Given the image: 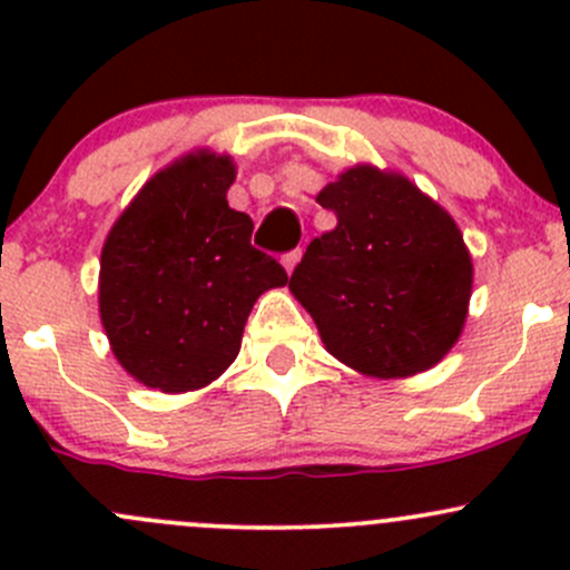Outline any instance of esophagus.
I'll return each mask as SVG.
<instances>
[{
  "label": "esophagus",
  "instance_id": "1",
  "mask_svg": "<svg viewBox=\"0 0 570 570\" xmlns=\"http://www.w3.org/2000/svg\"><path fill=\"white\" fill-rule=\"evenodd\" d=\"M301 256H303V250H301V248H297V250H289V253H284V258H281V262H284L286 273H292V269L297 267V262H301Z\"/></svg>",
  "mask_w": 570,
  "mask_h": 570
}]
</instances>
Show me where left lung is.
I'll list each match as a JSON object with an SVG mask.
<instances>
[{
    "instance_id": "1",
    "label": "left lung",
    "mask_w": 570,
    "mask_h": 570,
    "mask_svg": "<svg viewBox=\"0 0 570 570\" xmlns=\"http://www.w3.org/2000/svg\"><path fill=\"white\" fill-rule=\"evenodd\" d=\"M317 200L336 228L308 245L289 289L327 353L383 381L439 364L461 336L474 281L450 212L372 165L344 170Z\"/></svg>"
}]
</instances>
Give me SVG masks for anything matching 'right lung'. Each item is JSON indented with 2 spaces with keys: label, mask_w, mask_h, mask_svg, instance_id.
<instances>
[{
  "label": "right lung",
  "mask_w": 570,
  "mask_h": 570,
  "mask_svg": "<svg viewBox=\"0 0 570 570\" xmlns=\"http://www.w3.org/2000/svg\"><path fill=\"white\" fill-rule=\"evenodd\" d=\"M228 154L195 151L142 184L101 248L99 312L118 364L142 386H209L237 358L253 303L289 281L228 206Z\"/></svg>",
  "instance_id": "right-lung-1"
}]
</instances>
